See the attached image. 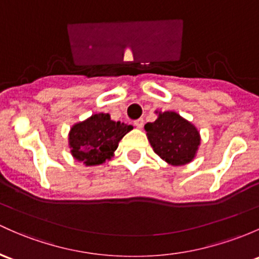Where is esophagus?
I'll return each mask as SVG.
<instances>
[{
  "mask_svg": "<svg viewBox=\"0 0 259 259\" xmlns=\"http://www.w3.org/2000/svg\"><path fill=\"white\" fill-rule=\"evenodd\" d=\"M135 124L137 126V128H142V127H143V124H144V121L142 118H138V119H136V121H135Z\"/></svg>",
  "mask_w": 259,
  "mask_h": 259,
  "instance_id": "obj_1",
  "label": "esophagus"
}]
</instances>
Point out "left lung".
Instances as JSON below:
<instances>
[{
  "instance_id": "obj_1",
  "label": "left lung",
  "mask_w": 259,
  "mask_h": 259,
  "mask_svg": "<svg viewBox=\"0 0 259 259\" xmlns=\"http://www.w3.org/2000/svg\"><path fill=\"white\" fill-rule=\"evenodd\" d=\"M153 151L171 165H184L195 157L200 146L199 131L177 112L159 113L154 122L144 124Z\"/></svg>"
}]
</instances>
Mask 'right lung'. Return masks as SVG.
Instances as JSON below:
<instances>
[{"label":"right lung","mask_w":259,"mask_h":259,"mask_svg":"<svg viewBox=\"0 0 259 259\" xmlns=\"http://www.w3.org/2000/svg\"><path fill=\"white\" fill-rule=\"evenodd\" d=\"M132 128L131 124L112 121L108 113H96L70 130L71 154L85 165H99L111 159L118 142Z\"/></svg>","instance_id":"1"}]
</instances>
